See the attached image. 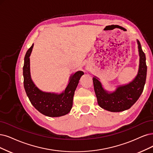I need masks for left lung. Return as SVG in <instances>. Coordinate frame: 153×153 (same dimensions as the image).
Instances as JSON below:
<instances>
[{"label":"left lung","instance_id":"8db88e82","mask_svg":"<svg viewBox=\"0 0 153 153\" xmlns=\"http://www.w3.org/2000/svg\"><path fill=\"white\" fill-rule=\"evenodd\" d=\"M139 54V67L134 79L126 85L117 87L115 91L108 93L105 90L98 78H93L94 92L98 103L101 108L112 112H120L129 109L137 101L142 94L146 83L147 65L146 55L137 40Z\"/></svg>","mask_w":153,"mask_h":153}]
</instances>
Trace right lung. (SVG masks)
<instances>
[{
  "instance_id": "add662e5",
  "label": "right lung",
  "mask_w": 153,
  "mask_h": 153,
  "mask_svg": "<svg viewBox=\"0 0 153 153\" xmlns=\"http://www.w3.org/2000/svg\"><path fill=\"white\" fill-rule=\"evenodd\" d=\"M33 47V44L27 51L23 66L24 87L31 103L38 111L47 117H57L69 114L72 107L75 90L84 72L80 71L72 74L65 91L60 94L43 92L35 86L31 77L30 56Z\"/></svg>"
}]
</instances>
